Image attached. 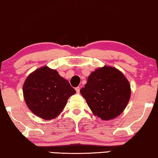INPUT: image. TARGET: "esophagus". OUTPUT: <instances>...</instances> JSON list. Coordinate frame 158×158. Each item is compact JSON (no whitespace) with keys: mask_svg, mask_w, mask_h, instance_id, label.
<instances>
[{"mask_svg":"<svg viewBox=\"0 0 158 158\" xmlns=\"http://www.w3.org/2000/svg\"><path fill=\"white\" fill-rule=\"evenodd\" d=\"M75 89H76L77 93H79V92H80V87H79V86H77V87L75 88Z\"/></svg>","mask_w":158,"mask_h":158,"instance_id":"obj_1","label":"esophagus"}]
</instances>
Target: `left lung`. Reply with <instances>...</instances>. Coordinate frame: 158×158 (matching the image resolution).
Here are the masks:
<instances>
[{
    "instance_id": "8db88e82",
    "label": "left lung",
    "mask_w": 158,
    "mask_h": 158,
    "mask_svg": "<svg viewBox=\"0 0 158 158\" xmlns=\"http://www.w3.org/2000/svg\"><path fill=\"white\" fill-rule=\"evenodd\" d=\"M80 92L94 114L109 120L119 116L130 98V85L117 69L104 66L93 72Z\"/></svg>"
}]
</instances>
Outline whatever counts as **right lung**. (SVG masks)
I'll return each instance as SVG.
<instances>
[{
    "label": "right lung",
    "instance_id": "right-lung-1",
    "mask_svg": "<svg viewBox=\"0 0 158 158\" xmlns=\"http://www.w3.org/2000/svg\"><path fill=\"white\" fill-rule=\"evenodd\" d=\"M23 92L28 107L44 119L56 117L76 91L56 70L47 66L31 74L23 84Z\"/></svg>",
    "mask_w": 158,
    "mask_h": 158
}]
</instances>
